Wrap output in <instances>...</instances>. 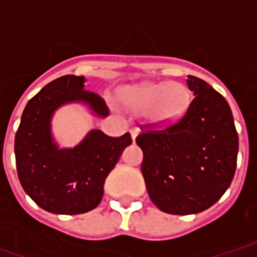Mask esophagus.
<instances>
[{"mask_svg": "<svg viewBox=\"0 0 257 257\" xmlns=\"http://www.w3.org/2000/svg\"><path fill=\"white\" fill-rule=\"evenodd\" d=\"M139 128H132L131 129V135H132V140H134L135 142V139H136V136H138V135H139Z\"/></svg>", "mask_w": 257, "mask_h": 257, "instance_id": "esophagus-1", "label": "esophagus"}]
</instances>
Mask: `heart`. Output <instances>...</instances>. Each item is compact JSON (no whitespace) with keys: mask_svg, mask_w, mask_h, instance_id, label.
Here are the masks:
<instances>
[{"mask_svg":"<svg viewBox=\"0 0 257 257\" xmlns=\"http://www.w3.org/2000/svg\"><path fill=\"white\" fill-rule=\"evenodd\" d=\"M119 99L134 111H147L153 122L172 123L186 112L189 90L180 82L142 84L121 90Z\"/></svg>","mask_w":257,"mask_h":257,"instance_id":"heart-1","label":"heart"}]
</instances>
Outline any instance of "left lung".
Instances as JSON below:
<instances>
[{
  "label": "left lung",
  "mask_w": 257,
  "mask_h": 257,
  "mask_svg": "<svg viewBox=\"0 0 257 257\" xmlns=\"http://www.w3.org/2000/svg\"><path fill=\"white\" fill-rule=\"evenodd\" d=\"M193 100L179 121L146 125L136 143L151 201L171 215L208 209L226 193L235 173L238 134L231 108L204 79L189 75Z\"/></svg>",
  "instance_id": "8db88e82"
}]
</instances>
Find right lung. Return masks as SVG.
Wrapping results in <instances>:
<instances>
[{
    "mask_svg": "<svg viewBox=\"0 0 257 257\" xmlns=\"http://www.w3.org/2000/svg\"><path fill=\"white\" fill-rule=\"evenodd\" d=\"M84 79L64 75L45 85L27 103L15 136L20 184L38 206L51 213L79 215L95 209L108 173L132 143L129 132L111 138L97 129L74 149L59 150L53 143L51 117L64 103L84 101L97 115L110 114L101 96L84 89Z\"/></svg>",
    "mask_w": 257,
    "mask_h": 257,
    "instance_id": "right-lung-1",
    "label": "right lung"
}]
</instances>
